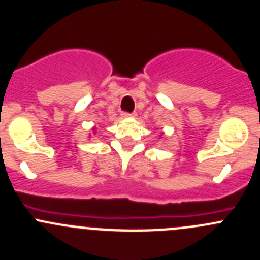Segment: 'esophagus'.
<instances>
[{
    "instance_id": "34e87169",
    "label": "esophagus",
    "mask_w": 260,
    "mask_h": 260,
    "mask_svg": "<svg viewBox=\"0 0 260 260\" xmlns=\"http://www.w3.org/2000/svg\"><path fill=\"white\" fill-rule=\"evenodd\" d=\"M133 113H127V112H122L121 113V118H130V117H133Z\"/></svg>"
}]
</instances>
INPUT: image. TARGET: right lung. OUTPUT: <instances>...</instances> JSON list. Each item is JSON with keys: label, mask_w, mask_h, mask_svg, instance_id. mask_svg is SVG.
Listing matches in <instances>:
<instances>
[{"label": "right lung", "mask_w": 260, "mask_h": 260, "mask_svg": "<svg viewBox=\"0 0 260 260\" xmlns=\"http://www.w3.org/2000/svg\"><path fill=\"white\" fill-rule=\"evenodd\" d=\"M95 132H97V127H95V126H93V127H91V133H93V134H95ZM89 135H91V134H89Z\"/></svg>", "instance_id": "add662e5"}]
</instances>
